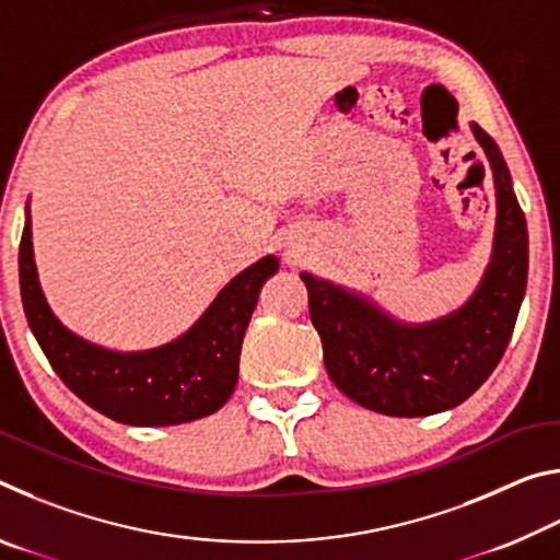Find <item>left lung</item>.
I'll return each mask as SVG.
<instances>
[{"label": "left lung", "mask_w": 560, "mask_h": 560, "mask_svg": "<svg viewBox=\"0 0 560 560\" xmlns=\"http://www.w3.org/2000/svg\"><path fill=\"white\" fill-rule=\"evenodd\" d=\"M489 160L497 195L494 242L477 289L424 324H407L343 283L301 271L308 314L330 381L350 400L390 417H424L462 405L509 346L528 277V232L499 145L469 122Z\"/></svg>", "instance_id": "8db88e82"}]
</instances>
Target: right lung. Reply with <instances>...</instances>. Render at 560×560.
<instances>
[{"label":"right lung","instance_id":"1","mask_svg":"<svg viewBox=\"0 0 560 560\" xmlns=\"http://www.w3.org/2000/svg\"><path fill=\"white\" fill-rule=\"evenodd\" d=\"M279 271L264 257L236 273L185 334L145 350H113L66 328L44 296L34 261L32 210L19 244L24 314L44 355L71 393L110 420L132 428H167L200 420L230 400L240 377L244 330L264 281Z\"/></svg>","mask_w":560,"mask_h":560}]
</instances>
